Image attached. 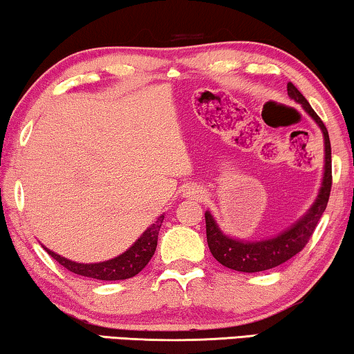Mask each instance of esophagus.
I'll return each mask as SVG.
<instances>
[{
  "label": "esophagus",
  "mask_w": 354,
  "mask_h": 354,
  "mask_svg": "<svg viewBox=\"0 0 354 354\" xmlns=\"http://www.w3.org/2000/svg\"><path fill=\"white\" fill-rule=\"evenodd\" d=\"M183 195L187 198H192V200H201L205 196V190L200 185H188L185 190H183Z\"/></svg>",
  "instance_id": "1"
}]
</instances>
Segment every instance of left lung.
I'll return each instance as SVG.
<instances>
[{
    "mask_svg": "<svg viewBox=\"0 0 354 354\" xmlns=\"http://www.w3.org/2000/svg\"><path fill=\"white\" fill-rule=\"evenodd\" d=\"M288 96L303 106V109L316 120V124L321 127L324 135V177L322 185L319 190V195L309 211L301 219L287 229L282 234H279L274 239L259 240V241H246V240H235L232 236H227L224 232L219 229L214 217L211 216L209 211L205 212L206 221V239L207 246L211 253L225 268L239 270V272H261L277 266L283 264L285 261L293 258L298 254L314 234L319 219H321L324 211H326L328 196H330L332 188V148L330 140H328V132L321 118L314 113L311 104L308 100L299 93V90L292 82L287 85Z\"/></svg>",
    "mask_w": 354,
    "mask_h": 354,
    "instance_id": "left-lung-1",
    "label": "left lung"
}]
</instances>
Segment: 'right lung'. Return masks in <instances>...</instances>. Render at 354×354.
<instances>
[{
	"mask_svg": "<svg viewBox=\"0 0 354 354\" xmlns=\"http://www.w3.org/2000/svg\"><path fill=\"white\" fill-rule=\"evenodd\" d=\"M164 216L158 217V221L148 227L143 232V235L125 251V253L115 256V258L109 261H103V263H95V264H80L74 263V261L62 258V256L53 253L51 250H48V254L53 259H56L62 268H66L71 272L77 275H84V277L96 279V280H125L137 275L145 266L149 263V259L153 258L154 251H156L158 245V235L161 230Z\"/></svg>",
	"mask_w": 354,
	"mask_h": 354,
	"instance_id": "1",
	"label": "right lung"
}]
</instances>
